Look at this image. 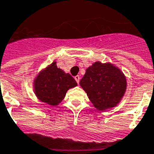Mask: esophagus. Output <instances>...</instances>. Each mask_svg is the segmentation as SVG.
<instances>
[{"label":"esophagus","instance_id":"obj_1","mask_svg":"<svg viewBox=\"0 0 154 154\" xmlns=\"http://www.w3.org/2000/svg\"><path fill=\"white\" fill-rule=\"evenodd\" d=\"M75 78V80H76V82H77V84H79V82H80V76H76V77H74Z\"/></svg>","mask_w":154,"mask_h":154}]
</instances>
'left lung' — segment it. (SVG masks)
<instances>
[{"label": "left lung", "instance_id": "8db88e82", "mask_svg": "<svg viewBox=\"0 0 154 154\" xmlns=\"http://www.w3.org/2000/svg\"><path fill=\"white\" fill-rule=\"evenodd\" d=\"M80 85L94 106L105 110L118 105L125 92L127 82L119 68L96 62L86 70Z\"/></svg>", "mask_w": 154, "mask_h": 154}]
</instances>
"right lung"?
I'll return each mask as SVG.
<instances>
[{"label": "right lung", "mask_w": 154, "mask_h": 154, "mask_svg": "<svg viewBox=\"0 0 154 154\" xmlns=\"http://www.w3.org/2000/svg\"><path fill=\"white\" fill-rule=\"evenodd\" d=\"M77 85L70 74L57 68L56 62L40 72L34 82L37 97L41 101L54 106L63 100L68 89Z\"/></svg>", "instance_id": "right-lung-1"}]
</instances>
